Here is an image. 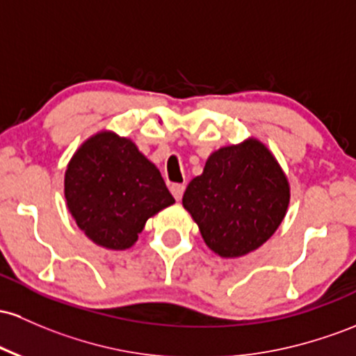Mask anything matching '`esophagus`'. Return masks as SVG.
I'll return each mask as SVG.
<instances>
[{"label":"esophagus","mask_w":356,"mask_h":356,"mask_svg":"<svg viewBox=\"0 0 356 356\" xmlns=\"http://www.w3.org/2000/svg\"><path fill=\"white\" fill-rule=\"evenodd\" d=\"M184 189H186L184 184H174V186H170L172 196L177 199V201H179V199H182V194H184Z\"/></svg>","instance_id":"esophagus-1"}]
</instances>
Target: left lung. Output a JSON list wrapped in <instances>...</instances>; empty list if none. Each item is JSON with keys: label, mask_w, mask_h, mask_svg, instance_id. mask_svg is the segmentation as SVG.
<instances>
[{"label": "left lung", "mask_w": 356, "mask_h": 356, "mask_svg": "<svg viewBox=\"0 0 356 356\" xmlns=\"http://www.w3.org/2000/svg\"><path fill=\"white\" fill-rule=\"evenodd\" d=\"M291 186L286 172L259 138L218 148L187 186L182 206L202 240L221 259L260 248L286 218Z\"/></svg>", "instance_id": "left-lung-1"}]
</instances>
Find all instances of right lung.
Instances as JSON below:
<instances>
[{
	"label": "right lung",
	"instance_id": "right-lung-1",
	"mask_svg": "<svg viewBox=\"0 0 356 356\" xmlns=\"http://www.w3.org/2000/svg\"><path fill=\"white\" fill-rule=\"evenodd\" d=\"M70 216L92 243L134 247L148 218L174 204L160 170L134 140L101 130L74 152L64 175Z\"/></svg>",
	"mask_w": 356,
	"mask_h": 356
}]
</instances>
